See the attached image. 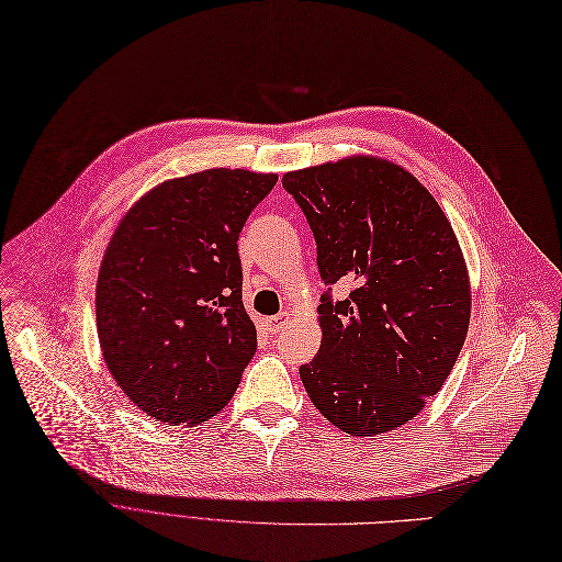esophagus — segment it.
<instances>
[{"label":"esophagus","instance_id":"34e87169","mask_svg":"<svg viewBox=\"0 0 562 562\" xmlns=\"http://www.w3.org/2000/svg\"><path fill=\"white\" fill-rule=\"evenodd\" d=\"M288 323H290V315L288 313H279V315L267 317L265 319V327H267V331H270V334H279V331L285 329Z\"/></svg>","mask_w":562,"mask_h":562}]
</instances>
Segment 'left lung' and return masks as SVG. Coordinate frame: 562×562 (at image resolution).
I'll list each match as a JSON object with an SVG mask.
<instances>
[{
	"label": "left lung",
	"instance_id": "obj_1",
	"mask_svg": "<svg viewBox=\"0 0 562 562\" xmlns=\"http://www.w3.org/2000/svg\"><path fill=\"white\" fill-rule=\"evenodd\" d=\"M285 192L302 207L327 285L323 342L300 368L313 405L338 430L375 437L412 420L437 395L464 345L469 274L458 237L432 194L380 157L290 171Z\"/></svg>",
	"mask_w": 562,
	"mask_h": 562
}]
</instances>
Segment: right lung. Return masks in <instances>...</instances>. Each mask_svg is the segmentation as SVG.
<instances>
[{
  "label": "right lung",
  "instance_id": "right-lung-1",
  "mask_svg": "<svg viewBox=\"0 0 562 562\" xmlns=\"http://www.w3.org/2000/svg\"><path fill=\"white\" fill-rule=\"evenodd\" d=\"M277 173L207 169L157 184L104 251L95 319L112 378L148 416L199 425L256 355L237 237Z\"/></svg>",
  "mask_w": 562,
  "mask_h": 562
}]
</instances>
